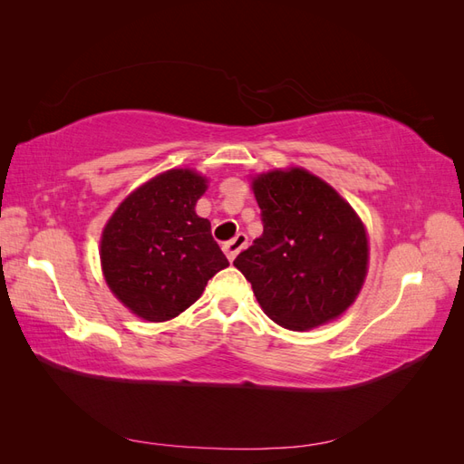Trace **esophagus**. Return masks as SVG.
<instances>
[{"instance_id": "1", "label": "esophagus", "mask_w": 464, "mask_h": 464, "mask_svg": "<svg viewBox=\"0 0 464 464\" xmlns=\"http://www.w3.org/2000/svg\"><path fill=\"white\" fill-rule=\"evenodd\" d=\"M246 244H247V236H246L244 232H240V234H236V236L232 237V240L224 242V244H222V249H224V254H227V257H228L230 261H234L236 256L240 254V251L246 247Z\"/></svg>"}]
</instances>
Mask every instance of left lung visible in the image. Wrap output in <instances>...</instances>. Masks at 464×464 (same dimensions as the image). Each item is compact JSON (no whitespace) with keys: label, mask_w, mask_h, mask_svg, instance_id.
<instances>
[{"label":"left lung","mask_w":464,"mask_h":464,"mask_svg":"<svg viewBox=\"0 0 464 464\" xmlns=\"http://www.w3.org/2000/svg\"><path fill=\"white\" fill-rule=\"evenodd\" d=\"M263 234L234 259L276 325L307 331L339 317L368 271V237L339 193L292 168L254 179Z\"/></svg>","instance_id":"1"}]
</instances>
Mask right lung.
I'll return each mask as SVG.
<instances>
[{
	"label": "right lung",
	"mask_w": 464,
	"mask_h": 464,
	"mask_svg": "<svg viewBox=\"0 0 464 464\" xmlns=\"http://www.w3.org/2000/svg\"><path fill=\"white\" fill-rule=\"evenodd\" d=\"M205 178L168 170L125 199L102 232L101 259L110 290L147 321H168L198 300L208 278L228 266L195 215Z\"/></svg>",
	"instance_id": "add662e5"
}]
</instances>
